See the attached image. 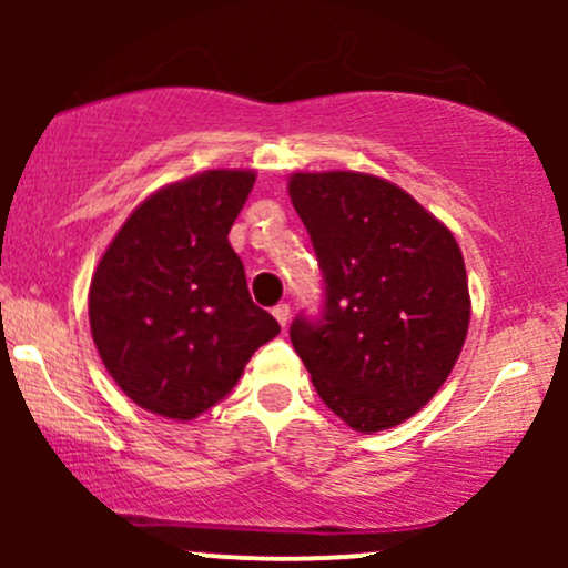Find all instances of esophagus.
<instances>
[{
	"label": "esophagus",
	"mask_w": 568,
	"mask_h": 568,
	"mask_svg": "<svg viewBox=\"0 0 568 568\" xmlns=\"http://www.w3.org/2000/svg\"><path fill=\"white\" fill-rule=\"evenodd\" d=\"M272 315H275V321L285 328V325H288V321H291V306L288 304L272 306Z\"/></svg>",
	"instance_id": "1"
}]
</instances>
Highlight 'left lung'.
<instances>
[{"instance_id":"left-lung-1","label":"left lung","mask_w":568,"mask_h":568,"mask_svg":"<svg viewBox=\"0 0 568 568\" xmlns=\"http://www.w3.org/2000/svg\"><path fill=\"white\" fill-rule=\"evenodd\" d=\"M291 202L323 275L315 317L291 323L317 395L357 433L414 416L452 374L470 293L454 234L366 173H296Z\"/></svg>"}]
</instances>
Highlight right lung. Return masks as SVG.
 I'll list each match as a JSON object with an SVG mask.
<instances>
[{"mask_svg": "<svg viewBox=\"0 0 568 568\" xmlns=\"http://www.w3.org/2000/svg\"><path fill=\"white\" fill-rule=\"evenodd\" d=\"M253 181L251 171H205L160 189L98 264L88 304L98 355L152 414L194 419L216 406L280 334L226 237Z\"/></svg>", "mask_w": 568, "mask_h": 568, "instance_id": "right-lung-1", "label": "right lung"}]
</instances>
